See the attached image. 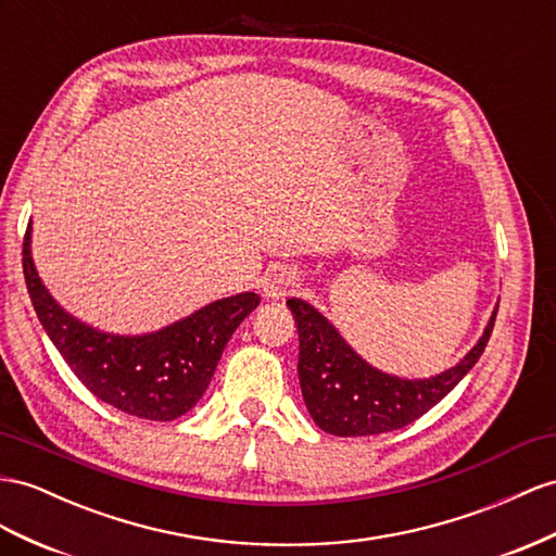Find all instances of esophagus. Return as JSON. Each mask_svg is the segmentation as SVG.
Wrapping results in <instances>:
<instances>
[{
    "mask_svg": "<svg viewBox=\"0 0 556 556\" xmlns=\"http://www.w3.org/2000/svg\"><path fill=\"white\" fill-rule=\"evenodd\" d=\"M295 289V275L289 273L287 267H273L267 269L261 279V291L265 298H283Z\"/></svg>",
    "mask_w": 556,
    "mask_h": 556,
    "instance_id": "1",
    "label": "esophagus"
}]
</instances>
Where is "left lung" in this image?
<instances>
[{
    "label": "left lung",
    "instance_id": "8db88e82",
    "mask_svg": "<svg viewBox=\"0 0 556 556\" xmlns=\"http://www.w3.org/2000/svg\"><path fill=\"white\" fill-rule=\"evenodd\" d=\"M298 324L303 400L324 432L336 437H368L400 430L418 420L458 386L486 348L497 307L477 345L465 357L430 378H400L380 371L350 348L336 326L301 298H289Z\"/></svg>",
    "mask_w": 556,
    "mask_h": 556
}]
</instances>
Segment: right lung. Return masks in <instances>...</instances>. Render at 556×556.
Here are the masks:
<instances>
[{"label":"right lung","mask_w":556,"mask_h":556,"mask_svg":"<svg viewBox=\"0 0 556 556\" xmlns=\"http://www.w3.org/2000/svg\"><path fill=\"white\" fill-rule=\"evenodd\" d=\"M23 275L30 301L55 350L98 400L146 420H174L202 400L227 340L258 307L247 291L220 298L160 331L119 336L93 329L49 293L33 261V223L23 241Z\"/></svg>","instance_id":"1"}]
</instances>
